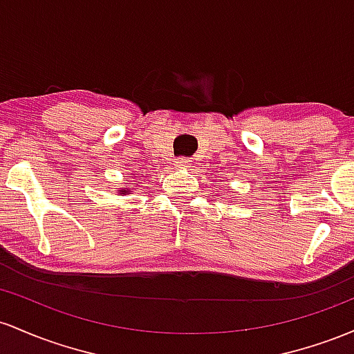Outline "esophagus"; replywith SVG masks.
<instances>
[{
    "mask_svg": "<svg viewBox=\"0 0 354 354\" xmlns=\"http://www.w3.org/2000/svg\"><path fill=\"white\" fill-rule=\"evenodd\" d=\"M190 162H192V160H189L187 157H180V158H177V160H176V167H178V169H189Z\"/></svg>",
    "mask_w": 354,
    "mask_h": 354,
    "instance_id": "esophagus-1",
    "label": "esophagus"
}]
</instances>
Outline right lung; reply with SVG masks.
Here are the masks:
<instances>
[{
	"label": "right lung",
	"mask_w": 354,
	"mask_h": 354,
	"mask_svg": "<svg viewBox=\"0 0 354 354\" xmlns=\"http://www.w3.org/2000/svg\"><path fill=\"white\" fill-rule=\"evenodd\" d=\"M122 192H124V190H122Z\"/></svg>",
	"instance_id": "add662e5"
}]
</instances>
